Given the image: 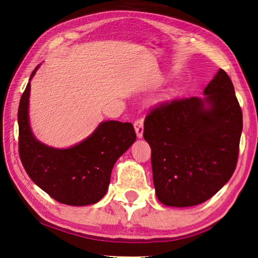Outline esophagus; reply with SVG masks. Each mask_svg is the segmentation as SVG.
<instances>
[{"instance_id": "esophagus-1", "label": "esophagus", "mask_w": 258, "mask_h": 258, "mask_svg": "<svg viewBox=\"0 0 258 258\" xmlns=\"http://www.w3.org/2000/svg\"><path fill=\"white\" fill-rule=\"evenodd\" d=\"M134 128L135 133H137L138 138L141 139L143 137V120L142 119H137L134 121Z\"/></svg>"}]
</instances>
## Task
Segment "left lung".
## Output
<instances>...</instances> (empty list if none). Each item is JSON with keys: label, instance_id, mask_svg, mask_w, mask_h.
Listing matches in <instances>:
<instances>
[{"label": "left lung", "instance_id": "obj_1", "mask_svg": "<svg viewBox=\"0 0 258 258\" xmlns=\"http://www.w3.org/2000/svg\"><path fill=\"white\" fill-rule=\"evenodd\" d=\"M204 94L165 102L146 117L143 138L151 148L156 196L166 206L205 203L237 166L242 111L223 69Z\"/></svg>", "mask_w": 258, "mask_h": 258}]
</instances>
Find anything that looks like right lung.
<instances>
[{"label":"right lung","instance_id":"add662e5","mask_svg":"<svg viewBox=\"0 0 258 258\" xmlns=\"http://www.w3.org/2000/svg\"><path fill=\"white\" fill-rule=\"evenodd\" d=\"M18 109L19 156L32 181L56 202L86 206L101 200L117 159L133 145L137 134L131 123L107 120L82 142L66 149L46 146L34 137L29 125L30 81Z\"/></svg>","mask_w":258,"mask_h":258}]
</instances>
